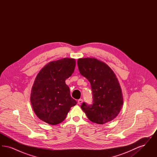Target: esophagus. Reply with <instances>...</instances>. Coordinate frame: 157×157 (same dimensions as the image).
I'll return each mask as SVG.
<instances>
[{"instance_id": "1", "label": "esophagus", "mask_w": 157, "mask_h": 157, "mask_svg": "<svg viewBox=\"0 0 157 157\" xmlns=\"http://www.w3.org/2000/svg\"><path fill=\"white\" fill-rule=\"evenodd\" d=\"M83 100L82 99H78V104H81L82 102H83Z\"/></svg>"}]
</instances>
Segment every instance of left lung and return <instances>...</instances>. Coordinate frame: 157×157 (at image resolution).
<instances>
[{
	"label": "left lung",
	"mask_w": 157,
	"mask_h": 157,
	"mask_svg": "<svg viewBox=\"0 0 157 157\" xmlns=\"http://www.w3.org/2000/svg\"><path fill=\"white\" fill-rule=\"evenodd\" d=\"M81 75L90 82L93 101L83 102L81 107L88 118L98 124L113 120L123 105L122 91L112 69L95 58H82L77 62Z\"/></svg>",
	"instance_id": "1"
}]
</instances>
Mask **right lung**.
<instances>
[{
	"mask_svg": "<svg viewBox=\"0 0 157 157\" xmlns=\"http://www.w3.org/2000/svg\"><path fill=\"white\" fill-rule=\"evenodd\" d=\"M75 67L74 59L63 58L49 62L39 72L32 89L30 101L40 120L53 125L58 124L76 104L65 83Z\"/></svg>",
	"mask_w": 157,
	"mask_h": 157,
	"instance_id": "add662e5",
	"label": "right lung"
}]
</instances>
